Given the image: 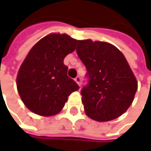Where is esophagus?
Returning <instances> with one entry per match:
<instances>
[{"label": "esophagus", "instance_id": "esophagus-1", "mask_svg": "<svg viewBox=\"0 0 151 151\" xmlns=\"http://www.w3.org/2000/svg\"><path fill=\"white\" fill-rule=\"evenodd\" d=\"M74 80H75L76 83H77L78 86H80V82H81V78H80V77H78V76L76 77L75 78H74Z\"/></svg>", "mask_w": 151, "mask_h": 151}]
</instances>
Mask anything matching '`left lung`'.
Here are the masks:
<instances>
[{"label":"left lung","mask_w":151,"mask_h":151,"mask_svg":"<svg viewBox=\"0 0 151 151\" xmlns=\"http://www.w3.org/2000/svg\"><path fill=\"white\" fill-rule=\"evenodd\" d=\"M77 54L86 68L88 83L82 88L87 116L97 122L118 118L132 104L137 81L124 55L106 42L78 40Z\"/></svg>","instance_id":"8db88e82"}]
</instances>
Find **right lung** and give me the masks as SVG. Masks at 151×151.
I'll return each mask as SVG.
<instances>
[{"label":"right lung","mask_w":151,"mask_h":151,"mask_svg":"<svg viewBox=\"0 0 151 151\" xmlns=\"http://www.w3.org/2000/svg\"><path fill=\"white\" fill-rule=\"evenodd\" d=\"M78 40L66 34H50L32 47L16 78L19 95L30 111L43 115L57 114L68 96L79 86L67 76L64 59L74 51Z\"/></svg>","instance_id":"add662e5"}]
</instances>
